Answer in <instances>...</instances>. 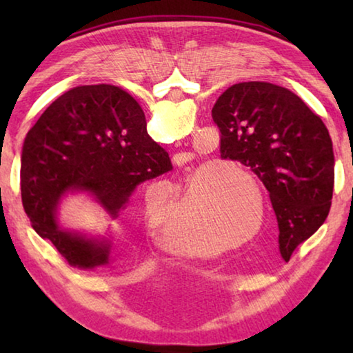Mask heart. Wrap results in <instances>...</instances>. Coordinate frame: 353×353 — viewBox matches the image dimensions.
<instances>
[{"label": "heart", "mask_w": 353, "mask_h": 353, "mask_svg": "<svg viewBox=\"0 0 353 353\" xmlns=\"http://www.w3.org/2000/svg\"><path fill=\"white\" fill-rule=\"evenodd\" d=\"M172 124L177 135H185L190 130V121L181 113L172 115ZM198 193H205L210 199L212 208L208 212L207 223L194 218L188 210H182L174 219L166 223L159 235L163 246L171 252L187 256L207 255L218 249L221 244L219 236L240 238L252 229L254 213L246 205L244 191L236 181H232V177L208 166L199 172L191 185V196ZM148 208L152 218L160 212L155 201L149 202ZM259 229L260 223L252 229V234L259 232Z\"/></svg>", "instance_id": "1"}]
</instances>
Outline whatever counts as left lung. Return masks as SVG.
I'll list each match as a JSON object with an SVG mask.
<instances>
[{"instance_id": "1", "label": "left lung", "mask_w": 353, "mask_h": 353, "mask_svg": "<svg viewBox=\"0 0 353 353\" xmlns=\"http://www.w3.org/2000/svg\"><path fill=\"white\" fill-rule=\"evenodd\" d=\"M212 118L221 159L246 166L270 193L288 260L330 212L334 155L325 124L288 88L259 81L227 88Z\"/></svg>"}]
</instances>
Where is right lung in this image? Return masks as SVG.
<instances>
[{"label": "right lung", "instance_id": "obj_1", "mask_svg": "<svg viewBox=\"0 0 353 353\" xmlns=\"http://www.w3.org/2000/svg\"><path fill=\"white\" fill-rule=\"evenodd\" d=\"M172 170L146 130L140 104L123 88L79 85L59 97L29 130L21 149V201L32 229L71 266L109 263L110 244L57 225L56 208L68 190L92 193L112 218L137 185Z\"/></svg>", "mask_w": 353, "mask_h": 353}]
</instances>
